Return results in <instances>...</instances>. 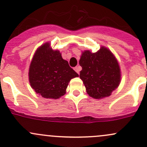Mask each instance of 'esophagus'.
<instances>
[{
	"instance_id": "1",
	"label": "esophagus",
	"mask_w": 147,
	"mask_h": 147,
	"mask_svg": "<svg viewBox=\"0 0 147 147\" xmlns=\"http://www.w3.org/2000/svg\"><path fill=\"white\" fill-rule=\"evenodd\" d=\"M74 70L76 71L77 73L80 74V70H81V67H80V66H77V67H75V68H74Z\"/></svg>"
}]
</instances>
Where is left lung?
<instances>
[{
    "mask_svg": "<svg viewBox=\"0 0 147 147\" xmlns=\"http://www.w3.org/2000/svg\"><path fill=\"white\" fill-rule=\"evenodd\" d=\"M80 77L88 96L96 99L108 97L120 84L121 75L118 61L112 51L102 46L96 52L82 51Z\"/></svg>",
    "mask_w": 147,
    "mask_h": 147,
    "instance_id": "1",
    "label": "left lung"
}]
</instances>
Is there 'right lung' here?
<instances>
[{"label":"right lung","mask_w":147,"mask_h":147,"mask_svg":"<svg viewBox=\"0 0 147 147\" xmlns=\"http://www.w3.org/2000/svg\"><path fill=\"white\" fill-rule=\"evenodd\" d=\"M79 75L69 66L59 50H54L49 42L35 51L28 71L31 88L42 98L58 99L64 96L69 82Z\"/></svg>","instance_id":"add662e5"}]
</instances>
